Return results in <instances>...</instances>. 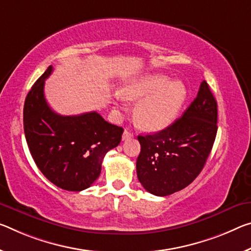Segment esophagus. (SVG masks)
<instances>
[{
  "label": "esophagus",
  "instance_id": "obj_1",
  "mask_svg": "<svg viewBox=\"0 0 251 251\" xmlns=\"http://www.w3.org/2000/svg\"><path fill=\"white\" fill-rule=\"evenodd\" d=\"M133 137V134L128 132V130H124V133H123V141H126V140H129V138Z\"/></svg>",
  "mask_w": 251,
  "mask_h": 251
}]
</instances>
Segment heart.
I'll return each instance as SVG.
<instances>
[{
    "instance_id": "1",
    "label": "heart",
    "mask_w": 251,
    "mask_h": 251,
    "mask_svg": "<svg viewBox=\"0 0 251 251\" xmlns=\"http://www.w3.org/2000/svg\"><path fill=\"white\" fill-rule=\"evenodd\" d=\"M117 100H140L135 105V121L142 128L156 132L168 127L177 116L186 99V87L180 80L170 81L163 74L140 75L115 94Z\"/></svg>"
}]
</instances>
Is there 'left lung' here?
I'll return each mask as SVG.
<instances>
[{"label": "left lung", "instance_id": "obj_1", "mask_svg": "<svg viewBox=\"0 0 251 251\" xmlns=\"http://www.w3.org/2000/svg\"><path fill=\"white\" fill-rule=\"evenodd\" d=\"M217 100L206 81L172 125L138 136L137 177L147 192L158 197L177 192L194 181L211 152L218 130Z\"/></svg>", "mask_w": 251, "mask_h": 251}]
</instances>
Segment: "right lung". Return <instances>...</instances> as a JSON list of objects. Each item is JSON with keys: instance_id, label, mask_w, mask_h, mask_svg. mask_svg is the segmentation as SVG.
<instances>
[{"instance_id": "add662e5", "label": "right lung", "mask_w": 251, "mask_h": 251, "mask_svg": "<svg viewBox=\"0 0 251 251\" xmlns=\"http://www.w3.org/2000/svg\"><path fill=\"white\" fill-rule=\"evenodd\" d=\"M48 67L25 98L23 126L35 164L58 188L82 191L97 180L106 153L122 141L124 129L106 122L96 111L62 116L45 98Z\"/></svg>"}]
</instances>
